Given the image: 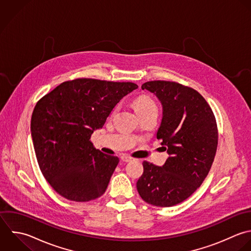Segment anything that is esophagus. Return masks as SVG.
I'll return each mask as SVG.
<instances>
[{
	"mask_svg": "<svg viewBox=\"0 0 251 251\" xmlns=\"http://www.w3.org/2000/svg\"><path fill=\"white\" fill-rule=\"evenodd\" d=\"M133 158L131 157V156H129V155H123L122 157H121V160L123 161V162H129V161H131Z\"/></svg>",
	"mask_w": 251,
	"mask_h": 251,
	"instance_id": "34e87169",
	"label": "esophagus"
}]
</instances>
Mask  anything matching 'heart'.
I'll list each match as a JSON object with an SVG mask.
<instances>
[{
  "label": "heart",
  "mask_w": 251,
  "mask_h": 251,
  "mask_svg": "<svg viewBox=\"0 0 251 251\" xmlns=\"http://www.w3.org/2000/svg\"><path fill=\"white\" fill-rule=\"evenodd\" d=\"M134 106L138 113L149 111V110H157V106L154 100L151 97L146 95L138 97L134 100Z\"/></svg>",
  "instance_id": "obj_1"
}]
</instances>
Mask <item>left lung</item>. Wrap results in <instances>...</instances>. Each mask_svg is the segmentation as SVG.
<instances>
[{"instance_id":"1","label":"left lung","mask_w":251,"mask_h":251,"mask_svg":"<svg viewBox=\"0 0 251 251\" xmlns=\"http://www.w3.org/2000/svg\"><path fill=\"white\" fill-rule=\"evenodd\" d=\"M142 89L153 93L162 104L156 138L169 157L162 167L144 161L137 190L146 202L169 207L186 201L206 178L217 151L216 119L193 88L157 80L144 83Z\"/></svg>"}]
</instances>
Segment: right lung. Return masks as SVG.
Here are the masks:
<instances>
[{"label":"right lung","instance_id":"obj_1","mask_svg":"<svg viewBox=\"0 0 251 251\" xmlns=\"http://www.w3.org/2000/svg\"><path fill=\"white\" fill-rule=\"evenodd\" d=\"M137 88L132 82L78 78L61 83L36 103L33 146L43 176L58 195L85 202L104 194L119 158L96 150L90 139Z\"/></svg>","mask_w":251,"mask_h":251}]
</instances>
